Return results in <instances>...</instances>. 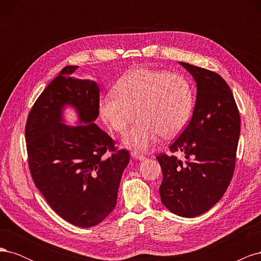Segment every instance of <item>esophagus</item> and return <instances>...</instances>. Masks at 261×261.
<instances>
[{"label": "esophagus", "instance_id": "esophagus-1", "mask_svg": "<svg viewBox=\"0 0 261 261\" xmlns=\"http://www.w3.org/2000/svg\"><path fill=\"white\" fill-rule=\"evenodd\" d=\"M130 154H132V156L134 158V159L139 160V161H143V160L146 159V156H145L143 153H139V152H137V151H133Z\"/></svg>", "mask_w": 261, "mask_h": 261}]
</instances>
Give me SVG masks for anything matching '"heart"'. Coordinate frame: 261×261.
I'll return each instance as SVG.
<instances>
[{
  "mask_svg": "<svg viewBox=\"0 0 261 261\" xmlns=\"http://www.w3.org/2000/svg\"><path fill=\"white\" fill-rule=\"evenodd\" d=\"M194 107L192 85L184 76L165 70L134 69L117 82L114 91L101 97L99 111L115 132L123 133L124 143L146 150L160 137L175 136L184 128Z\"/></svg>",
  "mask_w": 261,
  "mask_h": 261,
  "instance_id": "b5f03b06",
  "label": "heart"
}]
</instances>
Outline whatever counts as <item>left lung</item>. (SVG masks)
Instances as JSON below:
<instances>
[{
	"label": "left lung",
	"mask_w": 261,
	"mask_h": 261,
	"mask_svg": "<svg viewBox=\"0 0 261 261\" xmlns=\"http://www.w3.org/2000/svg\"><path fill=\"white\" fill-rule=\"evenodd\" d=\"M197 84L191 122L170 146L185 159L161 153L156 156L163 179L161 201L171 212L194 218L221 199L235 169L241 117L233 93L219 74L180 62Z\"/></svg>",
	"instance_id": "obj_1"
}]
</instances>
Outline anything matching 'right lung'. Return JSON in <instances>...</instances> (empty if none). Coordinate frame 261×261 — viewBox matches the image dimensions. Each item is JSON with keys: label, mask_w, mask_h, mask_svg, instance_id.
I'll return each mask as SVG.
<instances>
[{"label": "right lung", "mask_w": 261, "mask_h": 261, "mask_svg": "<svg viewBox=\"0 0 261 261\" xmlns=\"http://www.w3.org/2000/svg\"><path fill=\"white\" fill-rule=\"evenodd\" d=\"M76 68L65 66L36 100L25 137L30 174L46 202L67 222L91 227L114 209L129 152L93 123L99 87L72 77ZM65 105L76 109L80 125L62 123Z\"/></svg>", "instance_id": "add662e5"}]
</instances>
